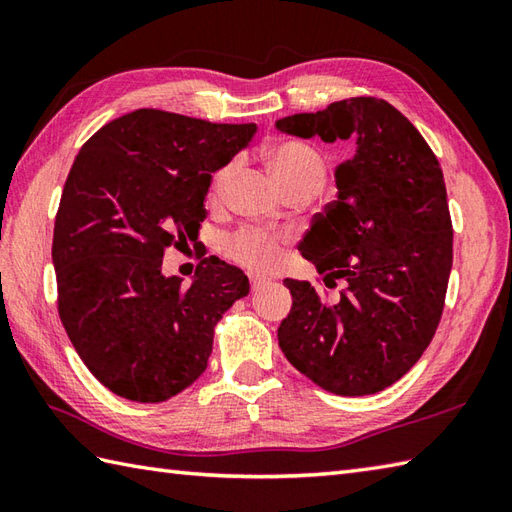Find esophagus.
Returning a JSON list of instances; mask_svg holds the SVG:
<instances>
[{"mask_svg":"<svg viewBox=\"0 0 512 512\" xmlns=\"http://www.w3.org/2000/svg\"><path fill=\"white\" fill-rule=\"evenodd\" d=\"M268 284V277H262V275H250V288L253 290H259L262 286Z\"/></svg>","mask_w":512,"mask_h":512,"instance_id":"1","label":"esophagus"}]
</instances>
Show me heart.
Masks as SVG:
<instances>
[{
	"label": "heart",
	"instance_id": "1",
	"mask_svg": "<svg viewBox=\"0 0 512 512\" xmlns=\"http://www.w3.org/2000/svg\"><path fill=\"white\" fill-rule=\"evenodd\" d=\"M266 160L286 193L303 187L319 191L325 180V171H328L321 151L310 143H303V140H281V143L268 147ZM233 171L235 162H226L224 167L217 169L211 180V191L220 193L226 182L231 180ZM224 248L235 262L248 268L268 270L279 259L281 235L264 231V228H239L224 239Z\"/></svg>",
	"mask_w": 512,
	"mask_h": 512
}]
</instances>
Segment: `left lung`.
Returning a JSON list of instances; mask_svg holds the SVG:
<instances>
[{
	"mask_svg": "<svg viewBox=\"0 0 512 512\" xmlns=\"http://www.w3.org/2000/svg\"><path fill=\"white\" fill-rule=\"evenodd\" d=\"M292 136L356 140L336 167L339 195L317 213L301 255L325 286L286 279L292 310L279 347L303 376L336 396H367L405 376L442 317L453 264V224L440 162L394 105L374 96L277 121Z\"/></svg>",
	"mask_w": 512,
	"mask_h": 512,
	"instance_id": "left-lung-1",
	"label": "left lung"
}]
</instances>
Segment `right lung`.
I'll return each instance as SVG.
<instances>
[{
  "label": "right lung",
  "mask_w": 512,
  "mask_h": 512,
  "mask_svg": "<svg viewBox=\"0 0 512 512\" xmlns=\"http://www.w3.org/2000/svg\"><path fill=\"white\" fill-rule=\"evenodd\" d=\"M255 132L136 110L76 154L54 220L57 308L76 354L116 396L154 405L193 385L217 321L248 295L242 270L213 255L189 288L162 275V257L198 235L211 173Z\"/></svg>",
  "instance_id": "right-lung-1"
}]
</instances>
